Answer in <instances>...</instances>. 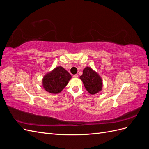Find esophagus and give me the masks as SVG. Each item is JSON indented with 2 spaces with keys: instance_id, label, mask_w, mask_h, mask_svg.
<instances>
[{
  "instance_id": "34e87169",
  "label": "esophagus",
  "mask_w": 149,
  "mask_h": 149,
  "mask_svg": "<svg viewBox=\"0 0 149 149\" xmlns=\"http://www.w3.org/2000/svg\"><path fill=\"white\" fill-rule=\"evenodd\" d=\"M73 77H74V78H77L78 77V75L77 74H74V75H73Z\"/></svg>"
}]
</instances>
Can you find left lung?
<instances>
[{"mask_svg": "<svg viewBox=\"0 0 149 149\" xmlns=\"http://www.w3.org/2000/svg\"><path fill=\"white\" fill-rule=\"evenodd\" d=\"M79 78L89 93L94 94L101 91L102 79L96 72L93 71L91 68H85L83 70V74Z\"/></svg>", "mask_w": 149, "mask_h": 149, "instance_id": "8db88e82", "label": "left lung"}]
</instances>
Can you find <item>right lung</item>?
Wrapping results in <instances>:
<instances>
[{
  "label": "right lung",
  "instance_id": "right-lung-1",
  "mask_svg": "<svg viewBox=\"0 0 149 149\" xmlns=\"http://www.w3.org/2000/svg\"><path fill=\"white\" fill-rule=\"evenodd\" d=\"M71 78V74L61 66L55 68L43 79V86L47 91L57 94L60 93Z\"/></svg>",
  "mask_w": 149,
  "mask_h": 149
}]
</instances>
